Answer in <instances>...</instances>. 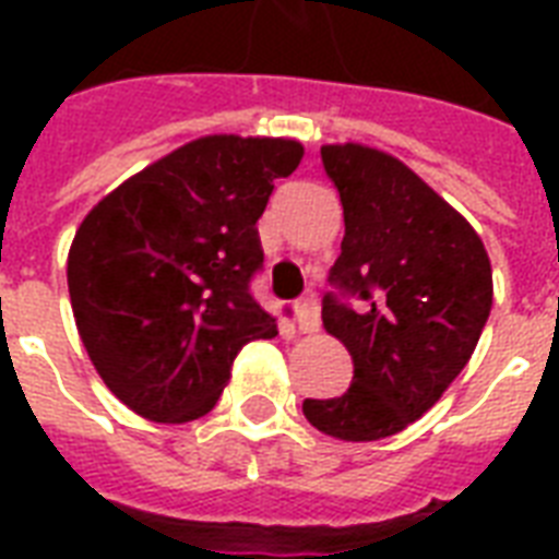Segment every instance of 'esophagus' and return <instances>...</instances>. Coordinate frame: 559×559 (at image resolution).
Wrapping results in <instances>:
<instances>
[{"instance_id":"1","label":"esophagus","mask_w":559,"mask_h":559,"mask_svg":"<svg viewBox=\"0 0 559 559\" xmlns=\"http://www.w3.org/2000/svg\"><path fill=\"white\" fill-rule=\"evenodd\" d=\"M296 322H298V331L301 333L319 331V324H322V313H319V301H316L313 296L301 298V301H298Z\"/></svg>"}]
</instances>
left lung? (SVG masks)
<instances>
[{
	"label": "left lung",
	"mask_w": 559,
	"mask_h": 559,
	"mask_svg": "<svg viewBox=\"0 0 559 559\" xmlns=\"http://www.w3.org/2000/svg\"><path fill=\"white\" fill-rule=\"evenodd\" d=\"M322 165L345 211L322 322L348 348L354 380L301 408L331 438L380 441L429 412L467 366L493 305V272L476 228L400 159L324 144Z\"/></svg>",
	"instance_id": "left-lung-1"
}]
</instances>
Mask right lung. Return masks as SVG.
<instances>
[{"instance_id": "1", "label": "right lung", "mask_w": 559, "mask_h": 559, "mask_svg": "<svg viewBox=\"0 0 559 559\" xmlns=\"http://www.w3.org/2000/svg\"><path fill=\"white\" fill-rule=\"evenodd\" d=\"M305 156L293 139L205 135L107 193L69 249V298L92 366L135 415H209L246 342L272 340L252 296L258 217Z\"/></svg>"}]
</instances>
